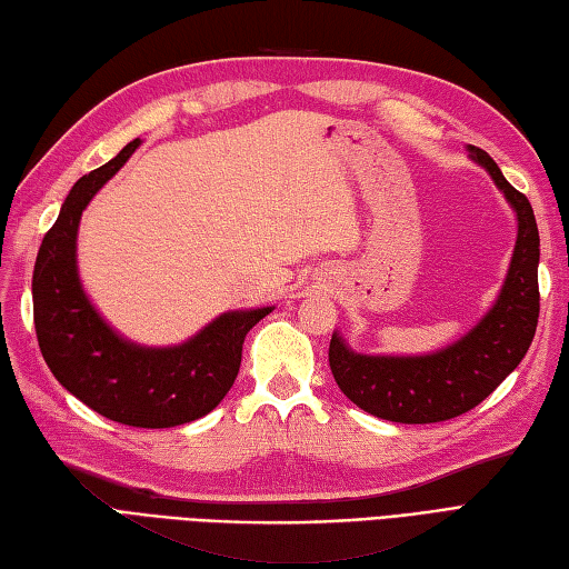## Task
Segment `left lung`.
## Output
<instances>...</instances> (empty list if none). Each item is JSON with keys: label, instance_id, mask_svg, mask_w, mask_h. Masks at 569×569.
Listing matches in <instances>:
<instances>
[{"label": "left lung", "instance_id": "1", "mask_svg": "<svg viewBox=\"0 0 569 569\" xmlns=\"http://www.w3.org/2000/svg\"><path fill=\"white\" fill-rule=\"evenodd\" d=\"M516 211L519 231L499 297L489 311L456 343L426 356H365L333 331L328 365L340 391L377 419L397 423H438L475 409L485 401L531 348L540 295V238L528 201L503 178L482 148L467 146Z\"/></svg>", "mask_w": 569, "mask_h": 569}]
</instances>
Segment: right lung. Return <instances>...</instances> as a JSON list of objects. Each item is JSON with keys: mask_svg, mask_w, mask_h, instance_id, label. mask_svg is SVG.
I'll return each mask as SVG.
<instances>
[{"mask_svg": "<svg viewBox=\"0 0 569 569\" xmlns=\"http://www.w3.org/2000/svg\"><path fill=\"white\" fill-rule=\"evenodd\" d=\"M141 146L136 138L84 174L60 207L33 268V323L56 380L97 413L136 428L197 421L229 395L246 333L274 307L226 311L184 343L153 348L123 338L87 297L78 272L82 211Z\"/></svg>", "mask_w": 569, "mask_h": 569, "instance_id": "obj_1", "label": "right lung"}]
</instances>
